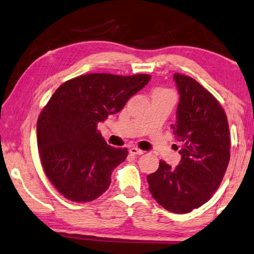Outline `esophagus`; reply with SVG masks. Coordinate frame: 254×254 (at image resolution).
<instances>
[{
	"label": "esophagus",
	"mask_w": 254,
	"mask_h": 254,
	"mask_svg": "<svg viewBox=\"0 0 254 254\" xmlns=\"http://www.w3.org/2000/svg\"><path fill=\"white\" fill-rule=\"evenodd\" d=\"M130 153L132 155H142L143 151L139 148H135V147H132V148H130Z\"/></svg>",
	"instance_id": "obj_1"
}]
</instances>
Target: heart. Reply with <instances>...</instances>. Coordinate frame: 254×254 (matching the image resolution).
Returning a JSON list of instances; mask_svg holds the SVG:
<instances>
[{"label": "heart", "instance_id": "1", "mask_svg": "<svg viewBox=\"0 0 254 254\" xmlns=\"http://www.w3.org/2000/svg\"><path fill=\"white\" fill-rule=\"evenodd\" d=\"M158 92H166V90H162V89H158V90H155L154 93H158Z\"/></svg>", "mask_w": 254, "mask_h": 254}]
</instances>
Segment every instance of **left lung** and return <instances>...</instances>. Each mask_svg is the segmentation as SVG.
<instances>
[{
	"mask_svg": "<svg viewBox=\"0 0 254 254\" xmlns=\"http://www.w3.org/2000/svg\"><path fill=\"white\" fill-rule=\"evenodd\" d=\"M180 94L173 133L181 143L180 163L171 168L160 161L147 177L154 199L170 212L188 213L206 203L220 186L230 158L226 113L197 81L173 75Z\"/></svg>",
	"mask_w": 254,
	"mask_h": 254,
	"instance_id": "8db88e82",
	"label": "left lung"
}]
</instances>
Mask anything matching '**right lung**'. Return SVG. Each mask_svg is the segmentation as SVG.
I'll list each match as a JSON object with an SVG mask.
<instances>
[{"label": "right lung", "mask_w": 254, "mask_h": 254, "mask_svg": "<svg viewBox=\"0 0 254 254\" xmlns=\"http://www.w3.org/2000/svg\"><path fill=\"white\" fill-rule=\"evenodd\" d=\"M149 81L148 74L81 75L63 83L44 106L36 126L41 164L67 199L91 202L111 186L127 149L107 145L98 123L119 113Z\"/></svg>", "instance_id": "right-lung-1"}]
</instances>
